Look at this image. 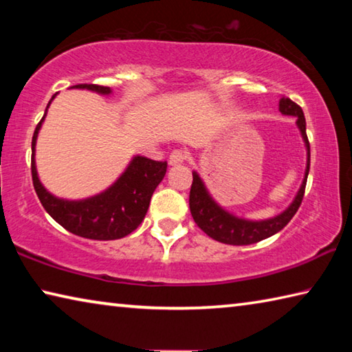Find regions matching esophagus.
Returning a JSON list of instances; mask_svg holds the SVG:
<instances>
[{"mask_svg": "<svg viewBox=\"0 0 352 352\" xmlns=\"http://www.w3.org/2000/svg\"><path fill=\"white\" fill-rule=\"evenodd\" d=\"M184 160H186V152L180 151V148H177V151L172 152L169 155V164L170 166H175V164H182Z\"/></svg>", "mask_w": 352, "mask_h": 352, "instance_id": "1", "label": "esophagus"}]
</instances>
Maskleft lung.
Returning <instances> with one entry per match:
<instances>
[{"label":"left lung","instance_id":"obj_1","mask_svg":"<svg viewBox=\"0 0 352 352\" xmlns=\"http://www.w3.org/2000/svg\"><path fill=\"white\" fill-rule=\"evenodd\" d=\"M279 111H281L283 115L298 118L296 124L301 130L302 140H305V144L307 148L306 175L300 190H298L295 200L292 201V205L284 212L279 214V216L267 220H259V222H252V220L239 219L233 216V214L222 210V208L211 199V195L208 194L205 184L201 182L197 172H192V184H190L189 192V210L190 214H192L195 223L199 225V228L201 231H205V233L212 237L214 241L230 243V245H250V243H256L262 239H267V237L281 231L284 226L290 222L292 217L295 216L298 208H300L302 197H305L309 168H311V146H309V140L306 135V119L301 107L285 96L279 100Z\"/></svg>","mask_w":352,"mask_h":352}]
</instances>
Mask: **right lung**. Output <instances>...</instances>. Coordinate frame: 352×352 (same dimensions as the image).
Masks as SVG:
<instances>
[{"mask_svg": "<svg viewBox=\"0 0 352 352\" xmlns=\"http://www.w3.org/2000/svg\"><path fill=\"white\" fill-rule=\"evenodd\" d=\"M71 88H85V90L100 94L111 93L110 87L96 85V83H79ZM54 98L56 94L52 99ZM45 116L46 113L35 127L32 136L31 172L34 189L46 212L69 233L94 241L121 239L138 228V225L146 217L153 190L164 178L168 163L153 162L146 157H135L124 174L104 192L85 200L54 197L40 183L34 160L35 141H37L38 130Z\"/></svg>", "mask_w": 352, "mask_h": 352, "instance_id": "add662e5", "label": "right lung"}]
</instances>
